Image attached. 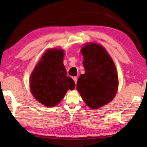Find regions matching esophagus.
<instances>
[{"mask_svg": "<svg viewBox=\"0 0 147 147\" xmlns=\"http://www.w3.org/2000/svg\"><path fill=\"white\" fill-rule=\"evenodd\" d=\"M73 79L74 80V83H75V84H76V83H77V77H76V76L73 77Z\"/></svg>", "mask_w": 147, "mask_h": 147, "instance_id": "obj_1", "label": "esophagus"}]
</instances>
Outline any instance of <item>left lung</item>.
<instances>
[{"label": "left lung", "mask_w": 147, "mask_h": 147, "mask_svg": "<svg viewBox=\"0 0 147 147\" xmlns=\"http://www.w3.org/2000/svg\"><path fill=\"white\" fill-rule=\"evenodd\" d=\"M86 73L77 82V90L87 106L96 109L115 97L118 76L113 59L99 44L88 43L81 49Z\"/></svg>", "instance_id": "left-lung-1"}]
</instances>
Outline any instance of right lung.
I'll use <instances>...</instances> for the list:
<instances>
[{"label": "right lung", "instance_id": "obj_1", "mask_svg": "<svg viewBox=\"0 0 147 147\" xmlns=\"http://www.w3.org/2000/svg\"><path fill=\"white\" fill-rule=\"evenodd\" d=\"M62 49L47 50L35 67L30 80V90L34 98L47 107L58 104L69 89L73 90L75 83L67 76Z\"/></svg>", "mask_w": 147, "mask_h": 147}]
</instances>
